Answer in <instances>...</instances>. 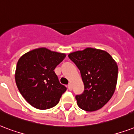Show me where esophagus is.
I'll list each match as a JSON object with an SVG mask.
<instances>
[{"mask_svg": "<svg viewBox=\"0 0 134 134\" xmlns=\"http://www.w3.org/2000/svg\"><path fill=\"white\" fill-rule=\"evenodd\" d=\"M67 87H68V90H70V91H71V90H72V85L71 84H69V85H67Z\"/></svg>", "mask_w": 134, "mask_h": 134, "instance_id": "esophagus-1", "label": "esophagus"}]
</instances>
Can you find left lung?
<instances>
[{
  "instance_id": "1",
  "label": "left lung",
  "mask_w": 134,
  "mask_h": 134,
  "mask_svg": "<svg viewBox=\"0 0 134 134\" xmlns=\"http://www.w3.org/2000/svg\"><path fill=\"white\" fill-rule=\"evenodd\" d=\"M68 57L80 70L85 85L83 93L75 97L79 107L87 111L102 108L116 89V62L108 52L90 47L70 53Z\"/></svg>"
}]
</instances>
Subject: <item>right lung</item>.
Masks as SVG:
<instances>
[{
  "instance_id": "obj_1",
  "label": "right lung",
  "mask_w": 134,
  "mask_h": 134,
  "mask_svg": "<svg viewBox=\"0 0 134 134\" xmlns=\"http://www.w3.org/2000/svg\"><path fill=\"white\" fill-rule=\"evenodd\" d=\"M66 57L63 53L38 48L23 54L17 63L15 82L22 96L38 109H48L59 103L67 88L54 70Z\"/></svg>"
}]
</instances>
